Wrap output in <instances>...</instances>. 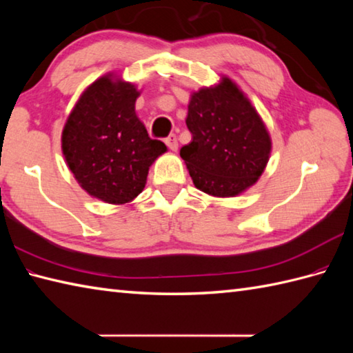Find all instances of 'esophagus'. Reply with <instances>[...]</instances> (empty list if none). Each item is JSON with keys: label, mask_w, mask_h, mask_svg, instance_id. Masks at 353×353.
<instances>
[{"label": "esophagus", "mask_w": 353, "mask_h": 353, "mask_svg": "<svg viewBox=\"0 0 353 353\" xmlns=\"http://www.w3.org/2000/svg\"><path fill=\"white\" fill-rule=\"evenodd\" d=\"M165 144H167V147L170 150H172V152H176L177 147H179V142H177L176 134H170L168 138H165Z\"/></svg>", "instance_id": "esophagus-1"}]
</instances>
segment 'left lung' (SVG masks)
<instances>
[{"label": "left lung", "instance_id": "left-lung-1", "mask_svg": "<svg viewBox=\"0 0 353 353\" xmlns=\"http://www.w3.org/2000/svg\"><path fill=\"white\" fill-rule=\"evenodd\" d=\"M186 127L192 139L181 156L196 188L232 197L258 181L272 141L256 110L229 79L191 97Z\"/></svg>", "mask_w": 353, "mask_h": 353}]
</instances>
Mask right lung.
Here are the masks:
<instances>
[{
  "label": "right lung",
  "instance_id": "add662e5",
  "mask_svg": "<svg viewBox=\"0 0 353 353\" xmlns=\"http://www.w3.org/2000/svg\"><path fill=\"white\" fill-rule=\"evenodd\" d=\"M132 83L104 76L71 112L62 150L81 188L106 203L123 205L144 190L148 167L167 147L148 137L137 112Z\"/></svg>",
  "mask_w": 353,
  "mask_h": 353
}]
</instances>
